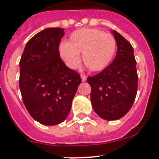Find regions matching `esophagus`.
I'll list each match as a JSON object with an SVG mask.
<instances>
[{"label": "esophagus", "instance_id": "esophagus-1", "mask_svg": "<svg viewBox=\"0 0 159 159\" xmlns=\"http://www.w3.org/2000/svg\"><path fill=\"white\" fill-rule=\"evenodd\" d=\"M81 76V80H82V81L84 82V81H86L87 80V76L85 75H84V74H82V75H80Z\"/></svg>", "mask_w": 159, "mask_h": 159}]
</instances>
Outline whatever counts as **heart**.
<instances>
[{
    "label": "heart",
    "instance_id": "b5f03b06",
    "mask_svg": "<svg viewBox=\"0 0 159 159\" xmlns=\"http://www.w3.org/2000/svg\"><path fill=\"white\" fill-rule=\"evenodd\" d=\"M116 50V40L112 35L96 29H81L73 32L67 43L59 48L63 60L70 67H75L83 53L84 65L89 71L105 69L113 60Z\"/></svg>",
    "mask_w": 159,
    "mask_h": 159
}]
</instances>
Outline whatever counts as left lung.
Returning a JSON list of instances; mask_svg holds the SVG:
<instances>
[{
  "instance_id": "1",
  "label": "left lung",
  "mask_w": 159,
  "mask_h": 159,
  "mask_svg": "<svg viewBox=\"0 0 159 159\" xmlns=\"http://www.w3.org/2000/svg\"><path fill=\"white\" fill-rule=\"evenodd\" d=\"M111 32L117 44L116 57L99 74L88 77L92 107L99 117L108 121L117 120L130 111L138 88L134 49L119 32Z\"/></svg>"
}]
</instances>
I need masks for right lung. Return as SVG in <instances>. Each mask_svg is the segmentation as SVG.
I'll list each match as a JSON object with an SVG mask.
<instances>
[{"mask_svg":"<svg viewBox=\"0 0 159 159\" xmlns=\"http://www.w3.org/2000/svg\"><path fill=\"white\" fill-rule=\"evenodd\" d=\"M60 28H48L32 36L20 61L19 86L25 106L46 126L62 123L69 114L81 78L60 57Z\"/></svg>","mask_w":159,"mask_h":159,"instance_id":"right-lung-1","label":"right lung"}]
</instances>
